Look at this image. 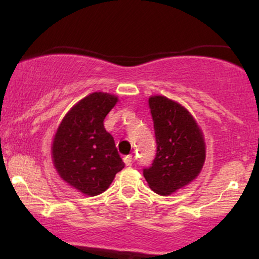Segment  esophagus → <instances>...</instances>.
Returning <instances> with one entry per match:
<instances>
[{"label":"esophagus","mask_w":259,"mask_h":259,"mask_svg":"<svg viewBox=\"0 0 259 259\" xmlns=\"http://www.w3.org/2000/svg\"><path fill=\"white\" fill-rule=\"evenodd\" d=\"M123 161H125V164H126L127 166L132 165L133 157H132V155H131V154H127V155H125V157H123Z\"/></svg>","instance_id":"34e87169"}]
</instances>
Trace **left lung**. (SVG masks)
Wrapping results in <instances>:
<instances>
[{"instance_id":"1","label":"left lung","mask_w":259,"mask_h":259,"mask_svg":"<svg viewBox=\"0 0 259 259\" xmlns=\"http://www.w3.org/2000/svg\"><path fill=\"white\" fill-rule=\"evenodd\" d=\"M148 104L157 153L143 173L154 192L168 196L199 175L205 160L203 134L192 115L177 102L158 95Z\"/></svg>"}]
</instances>
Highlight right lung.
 <instances>
[{
	"label": "right lung",
	"instance_id": "add662e5",
	"mask_svg": "<svg viewBox=\"0 0 259 259\" xmlns=\"http://www.w3.org/2000/svg\"><path fill=\"white\" fill-rule=\"evenodd\" d=\"M118 98L95 92L67 113L53 141V160L61 178L88 196L108 189L125 167L104 120Z\"/></svg>",
	"mask_w": 259,
	"mask_h": 259
}]
</instances>
